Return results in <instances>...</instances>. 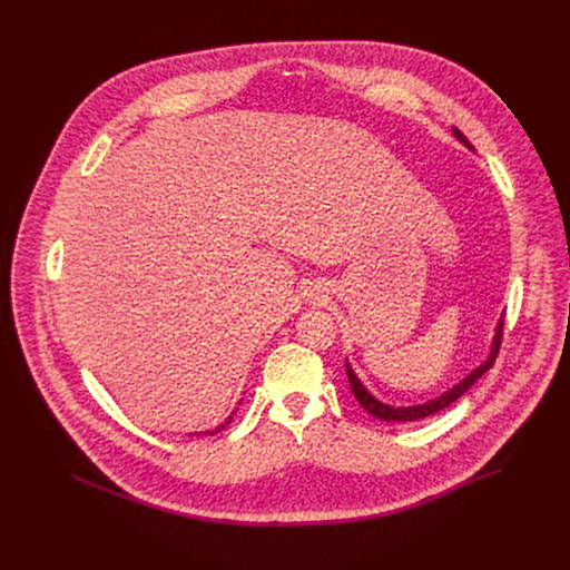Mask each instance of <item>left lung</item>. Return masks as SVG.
Instances as JSON below:
<instances>
[{
	"label": "left lung",
	"mask_w": 570,
	"mask_h": 570,
	"mask_svg": "<svg viewBox=\"0 0 570 570\" xmlns=\"http://www.w3.org/2000/svg\"><path fill=\"white\" fill-rule=\"evenodd\" d=\"M453 137L464 144L469 150H473V146L466 141V137L453 128ZM501 336H503V317L497 322V330H494V336H492V345H490V354H487V358L475 365L462 381H458L453 387H449L446 392H442L440 396H433L429 401H422V403H411V405H392V403H385L381 401L379 396H374L365 385L363 381L358 379V374L354 372L352 363L345 358V367H347V379H350V385H352V392L356 396V401L363 405V409L381 420V422H417V420H424L429 415H435L440 411H444L446 405H451L453 401H458L487 370H490L497 361V354H499V347H501Z\"/></svg>",
	"instance_id": "1"
}]
</instances>
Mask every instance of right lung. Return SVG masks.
I'll return each mask as SVG.
<instances>
[{"mask_svg":"<svg viewBox=\"0 0 570 570\" xmlns=\"http://www.w3.org/2000/svg\"><path fill=\"white\" fill-rule=\"evenodd\" d=\"M236 411H238V409H236ZM236 411H234V413H232V415H229V417H227V420H225V422H220V424H218V426H216V429H212V431H205V433H203V431H200V433H196V435H216V433H218V431H223V429H225V426H227V424H229V422H232V417H234V415H236ZM189 435H191V433H189Z\"/></svg>","mask_w":570,"mask_h":570,"instance_id":"1","label":"right lung"}]
</instances>
